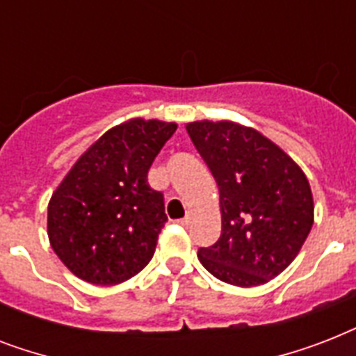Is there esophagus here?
I'll return each instance as SVG.
<instances>
[{"mask_svg":"<svg viewBox=\"0 0 356 356\" xmlns=\"http://www.w3.org/2000/svg\"><path fill=\"white\" fill-rule=\"evenodd\" d=\"M179 225H183V227H188V223H190V216H184L183 220H177Z\"/></svg>","mask_w":356,"mask_h":356,"instance_id":"34e87169","label":"esophagus"}]
</instances>
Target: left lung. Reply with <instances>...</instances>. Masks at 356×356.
<instances>
[{
  "instance_id": "left-lung-1",
  "label": "left lung",
  "mask_w": 356,
  "mask_h": 356,
  "mask_svg": "<svg viewBox=\"0 0 356 356\" xmlns=\"http://www.w3.org/2000/svg\"><path fill=\"white\" fill-rule=\"evenodd\" d=\"M220 192L222 234L200 248L212 275L259 286L286 268L314 222V201L301 168L271 140L233 122L186 125Z\"/></svg>"
}]
</instances>
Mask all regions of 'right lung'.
I'll list each match as a JSON object with an SVG mask.
<instances>
[{"mask_svg":"<svg viewBox=\"0 0 356 356\" xmlns=\"http://www.w3.org/2000/svg\"><path fill=\"white\" fill-rule=\"evenodd\" d=\"M177 125L131 120L113 127L64 177L47 207L53 251L92 284L127 281L147 266L168 222L147 172Z\"/></svg>","mask_w":356,"mask_h":356,"instance_id":"1","label":"right lung"}]
</instances>
